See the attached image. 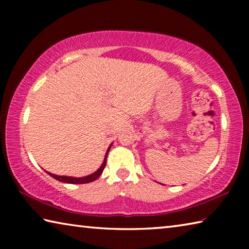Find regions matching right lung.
<instances>
[{"label":"right lung","instance_id":"add662e5","mask_svg":"<svg viewBox=\"0 0 249 249\" xmlns=\"http://www.w3.org/2000/svg\"><path fill=\"white\" fill-rule=\"evenodd\" d=\"M111 146L112 144L109 145V147L107 148V154H105V157H104V161L101 167L99 168L98 170L93 174H91L89 176H86V177H81V178H74V177H67V176H57V175H53V174H50V172H47L49 176H52L53 178H54L58 181H61V182H65V183H89L92 182V181H94L99 178V177L102 175V172L105 168V165H107V154L109 149H111Z\"/></svg>","mask_w":249,"mask_h":249}]
</instances>
